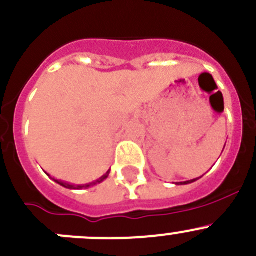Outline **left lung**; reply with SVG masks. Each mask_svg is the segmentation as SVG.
I'll return each instance as SVG.
<instances>
[{
	"label": "left lung",
	"instance_id": "1",
	"mask_svg": "<svg viewBox=\"0 0 256 256\" xmlns=\"http://www.w3.org/2000/svg\"><path fill=\"white\" fill-rule=\"evenodd\" d=\"M196 181V180H191V181H187V182H180V184H191V182H194Z\"/></svg>",
	"mask_w": 256,
	"mask_h": 256
}]
</instances>
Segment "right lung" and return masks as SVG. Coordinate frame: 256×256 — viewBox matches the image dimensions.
Segmentation results:
<instances>
[{"mask_svg": "<svg viewBox=\"0 0 256 256\" xmlns=\"http://www.w3.org/2000/svg\"><path fill=\"white\" fill-rule=\"evenodd\" d=\"M108 174H109V172H108V174H106V176L102 177L100 180H98V181H96V182H94L93 184H98V182H102V181H103V180H106V177H108ZM55 181H56V180H55ZM56 182H58V184H62V186L66 187V188H82V187H85V188H86V187H90V186H92V184H85V186H78V187H75V186H72V184H65V182H62V181H56Z\"/></svg>", "mask_w": 256, "mask_h": 256, "instance_id": "obj_1", "label": "right lung"}]
</instances>
